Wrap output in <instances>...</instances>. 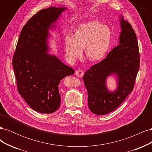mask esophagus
<instances>
[{
	"label": "esophagus",
	"mask_w": 152,
	"mask_h": 152,
	"mask_svg": "<svg viewBox=\"0 0 152 152\" xmlns=\"http://www.w3.org/2000/svg\"><path fill=\"white\" fill-rule=\"evenodd\" d=\"M75 74L77 77H82V76L84 75V71L82 70V69H79V70H77L76 72H75Z\"/></svg>",
	"instance_id": "34e87169"
}]
</instances>
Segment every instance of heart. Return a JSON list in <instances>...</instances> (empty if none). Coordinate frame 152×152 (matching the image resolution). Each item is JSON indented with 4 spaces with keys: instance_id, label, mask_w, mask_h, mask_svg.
<instances>
[{
    "instance_id": "b5f03b06",
    "label": "heart",
    "mask_w": 152,
    "mask_h": 152,
    "mask_svg": "<svg viewBox=\"0 0 152 152\" xmlns=\"http://www.w3.org/2000/svg\"><path fill=\"white\" fill-rule=\"evenodd\" d=\"M112 32L108 26L98 21H90L77 26L72 35H66L64 47L67 58L75 61L82 55L91 61L102 59L111 45Z\"/></svg>"
}]
</instances>
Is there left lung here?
<instances>
[{
    "label": "left lung",
    "instance_id": "8db88e82",
    "mask_svg": "<svg viewBox=\"0 0 152 152\" xmlns=\"http://www.w3.org/2000/svg\"><path fill=\"white\" fill-rule=\"evenodd\" d=\"M119 44L112 49L106 58L92 66L83 77L88 94V105L96 115H105L118 108L134 89L140 64L138 42L132 25L121 19ZM118 75L117 90L108 92L105 79L110 75Z\"/></svg>",
    "mask_w": 152,
    "mask_h": 152
}]
</instances>
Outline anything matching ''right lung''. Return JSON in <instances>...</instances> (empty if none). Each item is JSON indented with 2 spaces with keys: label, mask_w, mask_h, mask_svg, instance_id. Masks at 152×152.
I'll return each mask as SVG.
<instances>
[{
  "label": "right lung",
  "mask_w": 152,
  "mask_h": 152,
  "mask_svg": "<svg viewBox=\"0 0 152 152\" xmlns=\"http://www.w3.org/2000/svg\"><path fill=\"white\" fill-rule=\"evenodd\" d=\"M65 8L50 7L38 11L22 28L12 58L18 93L35 111L51 113L58 109V86L74 70L46 54L48 28Z\"/></svg>",
  "instance_id": "right-lung-1"
}]
</instances>
